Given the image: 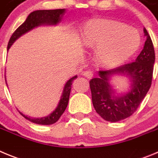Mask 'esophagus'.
Listing matches in <instances>:
<instances>
[{"label":"esophagus","mask_w":158,"mask_h":158,"mask_svg":"<svg viewBox=\"0 0 158 158\" xmlns=\"http://www.w3.org/2000/svg\"><path fill=\"white\" fill-rule=\"evenodd\" d=\"M82 75H84V76L87 78H92L93 76V73L91 70H86L82 73Z\"/></svg>","instance_id":"obj_1"}]
</instances>
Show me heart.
<instances>
[{"label": "heart", "instance_id": "b5f03b06", "mask_svg": "<svg viewBox=\"0 0 158 158\" xmlns=\"http://www.w3.org/2000/svg\"><path fill=\"white\" fill-rule=\"evenodd\" d=\"M82 43L96 47L98 62L106 66H115L128 59L140 45L139 32L126 24L111 19H94L83 27Z\"/></svg>", "mask_w": 158, "mask_h": 158}]
</instances>
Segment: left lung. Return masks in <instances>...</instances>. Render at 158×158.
<instances>
[{
    "instance_id": "obj_1",
    "label": "left lung",
    "mask_w": 158,
    "mask_h": 158,
    "mask_svg": "<svg viewBox=\"0 0 158 158\" xmlns=\"http://www.w3.org/2000/svg\"><path fill=\"white\" fill-rule=\"evenodd\" d=\"M144 34L146 36L144 47L135 61L108 70H100V77L89 81L93 107L104 120L115 123L132 115L151 86L155 52L146 28ZM114 73H123L131 78V90L127 94L114 95L109 77Z\"/></svg>"
}]
</instances>
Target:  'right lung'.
I'll list each match as a JSON object with an SVG mask.
<instances>
[{"label":"right lung","instance_id":"1","mask_svg":"<svg viewBox=\"0 0 158 158\" xmlns=\"http://www.w3.org/2000/svg\"><path fill=\"white\" fill-rule=\"evenodd\" d=\"M65 12V8H59V9H53V10H37L35 12H32L30 13L24 21V23H22L11 36L9 42L8 43V50L10 48L12 43L17 40L19 36L27 32L28 31L31 30L32 28L40 26L42 24H57L58 22L61 20V16H62ZM77 76L73 77L71 79H69L65 84V88H64L62 96L61 97L59 104L58 107L51 115L48 116L44 117L41 118H31L25 116L22 113H20L25 118H27L31 122L35 123L37 124H41V125H51V124L56 123L59 119L61 115L63 114L68 105V102L69 99V94H70L71 85H72L73 81L76 79ZM6 81V80H5ZM7 84V83H6Z\"/></svg>","mask_w":158,"mask_h":158}]
</instances>
